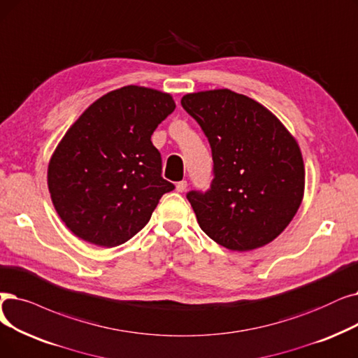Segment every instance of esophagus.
Instances as JSON below:
<instances>
[{
	"label": "esophagus",
	"mask_w": 358,
	"mask_h": 358,
	"mask_svg": "<svg viewBox=\"0 0 358 358\" xmlns=\"http://www.w3.org/2000/svg\"><path fill=\"white\" fill-rule=\"evenodd\" d=\"M185 189H187V181H180V182H177L176 184V190L178 192V193H182V192H185Z\"/></svg>",
	"instance_id": "esophagus-1"
}]
</instances>
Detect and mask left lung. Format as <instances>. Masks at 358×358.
<instances>
[{
	"mask_svg": "<svg viewBox=\"0 0 358 358\" xmlns=\"http://www.w3.org/2000/svg\"><path fill=\"white\" fill-rule=\"evenodd\" d=\"M181 105L212 149L210 190L187 194L200 228L232 252L269 244L304 196L297 141L266 106L229 89L187 93Z\"/></svg>",
	"mask_w": 358,
	"mask_h": 358,
	"instance_id": "1",
	"label": "left lung"
}]
</instances>
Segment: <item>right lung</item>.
Returning a JSON list of instances; mask_svg holds the SVG:
<instances>
[{
  "mask_svg": "<svg viewBox=\"0 0 358 358\" xmlns=\"http://www.w3.org/2000/svg\"><path fill=\"white\" fill-rule=\"evenodd\" d=\"M174 110L169 93L130 85L108 92L73 122L50 159L48 189L76 237L101 247L126 243L174 190L150 141Z\"/></svg>",
  "mask_w": 358,
  "mask_h": 358,
  "instance_id": "add662e5",
  "label": "right lung"
}]
</instances>
